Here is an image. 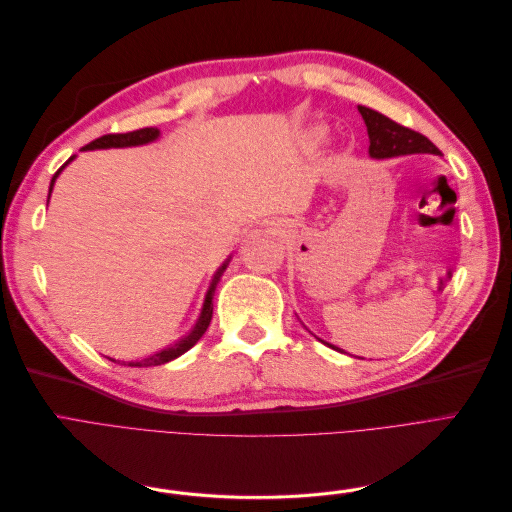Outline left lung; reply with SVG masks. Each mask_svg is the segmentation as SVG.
Returning <instances> with one entry per match:
<instances>
[{"mask_svg": "<svg viewBox=\"0 0 512 512\" xmlns=\"http://www.w3.org/2000/svg\"><path fill=\"white\" fill-rule=\"evenodd\" d=\"M359 113L369 134V156L371 158H395L410 156V153H440L427 136L414 132L386 115L371 111L367 106H359ZM329 346V344H327ZM333 348V346H331Z\"/></svg>", "mask_w": 512, "mask_h": 512, "instance_id": "8db88e82", "label": "left lung"}]
</instances>
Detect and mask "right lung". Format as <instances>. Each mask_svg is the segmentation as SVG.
<instances>
[{
	"instance_id": "obj_1",
	"label": "right lung",
	"mask_w": 512,
	"mask_h": 512,
	"mask_svg": "<svg viewBox=\"0 0 512 512\" xmlns=\"http://www.w3.org/2000/svg\"><path fill=\"white\" fill-rule=\"evenodd\" d=\"M158 136H160V130H158V128H143V130L123 132V134H104V136L96 138V141H91L89 145H85L83 151H85V149H108V147H134V145H145V143L156 141ZM70 160H72V158H70ZM70 160H68V162H70ZM68 162H66V164H68ZM66 164H64V166H66ZM64 166H61V168H64ZM61 168H59V170H61ZM59 170L55 173V177L59 175ZM55 177L51 179V190H53ZM224 269H226V265L220 267V271L215 273L213 282H211V286H209V290H207L203 312H200V318H198V322H196V327L192 329V333L185 335V337L181 339V342H177L175 346H170V348H166V350H160L158 354L149 356V359L136 361V363H128L130 367L164 365V363H168V361L177 359V356H181L183 352H188V350L198 342V339L205 335V331H207V327H209V322H211V316H213V292H215V286H218V282H220V277H222ZM111 361H113V359H111Z\"/></svg>"
}]
</instances>
